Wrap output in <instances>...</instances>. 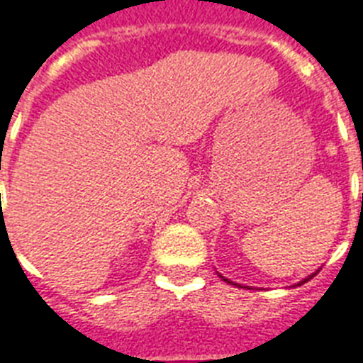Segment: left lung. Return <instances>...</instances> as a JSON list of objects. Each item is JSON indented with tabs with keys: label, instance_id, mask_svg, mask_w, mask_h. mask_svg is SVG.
<instances>
[{
	"label": "left lung",
	"instance_id": "left-lung-1",
	"mask_svg": "<svg viewBox=\"0 0 363 363\" xmlns=\"http://www.w3.org/2000/svg\"><path fill=\"white\" fill-rule=\"evenodd\" d=\"M313 275H315V274H313ZM313 275H309V277H306V279H303V281H300V283H298V286L303 285V283H307V281H309V279H313ZM219 277H221V279H225L223 275H219ZM225 281H227V283H232V281H228V279H225ZM232 285H236V283H232Z\"/></svg>",
	"mask_w": 363,
	"mask_h": 363
}]
</instances>
